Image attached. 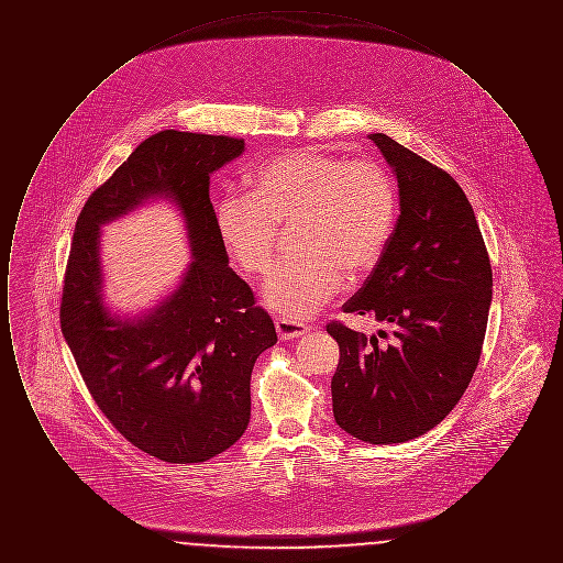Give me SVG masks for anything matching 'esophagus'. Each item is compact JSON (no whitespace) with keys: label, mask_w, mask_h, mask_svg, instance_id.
Returning a JSON list of instances; mask_svg holds the SVG:
<instances>
[{"label":"esophagus","mask_w":563,"mask_h":563,"mask_svg":"<svg viewBox=\"0 0 563 563\" xmlns=\"http://www.w3.org/2000/svg\"><path fill=\"white\" fill-rule=\"evenodd\" d=\"M274 327H276V333H278L280 340H295V338L308 333V324L291 321V319H276Z\"/></svg>","instance_id":"obj_1"}]
</instances>
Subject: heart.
I'll use <instances>...</instances> for the list:
<instances>
[{
    "label": "heart",
    "instance_id": "obj_1",
    "mask_svg": "<svg viewBox=\"0 0 563 563\" xmlns=\"http://www.w3.org/2000/svg\"><path fill=\"white\" fill-rule=\"evenodd\" d=\"M249 184V194L232 191L217 202L214 228L230 260L262 276L278 228L295 223L297 257L264 285L276 314L306 319L340 291L344 274L358 280L382 262L397 223V191L382 164L297 150L262 162Z\"/></svg>",
    "mask_w": 563,
    "mask_h": 563
}]
</instances>
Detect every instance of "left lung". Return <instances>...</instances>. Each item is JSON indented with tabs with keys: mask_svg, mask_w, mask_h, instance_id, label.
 Returning a JSON list of instances; mask_svg holds the SVG:
<instances>
[{
	"mask_svg": "<svg viewBox=\"0 0 563 563\" xmlns=\"http://www.w3.org/2000/svg\"><path fill=\"white\" fill-rule=\"evenodd\" d=\"M369 139L397 175L401 214L344 312L390 333L365 335L340 321L327 333L340 346L331 379L335 422L361 441L388 445L434 429L468 388L485 340L492 266L454 177L384 133Z\"/></svg>",
	"mask_w": 563,
	"mask_h": 563,
	"instance_id": "left-lung-1",
	"label": "left lung"
}]
</instances>
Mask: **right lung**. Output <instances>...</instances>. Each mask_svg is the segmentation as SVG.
<instances>
[{
	"label": "right lung",
	"mask_w": 563,
	"mask_h": 563,
	"mask_svg": "<svg viewBox=\"0 0 563 563\" xmlns=\"http://www.w3.org/2000/svg\"><path fill=\"white\" fill-rule=\"evenodd\" d=\"M242 152L225 134H152L90 194L67 260L60 331L88 393L126 441L170 464L205 462L241 439L253 365L276 344L268 312L228 266L209 198L211 173ZM154 195L178 202L195 260L161 307L120 320L102 306L98 228Z\"/></svg>",
	"instance_id": "right-lung-1"
}]
</instances>
